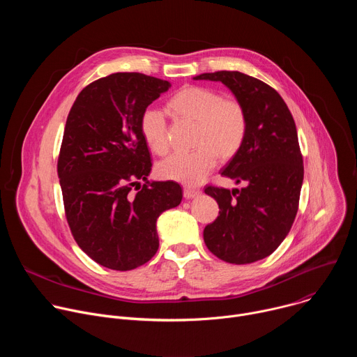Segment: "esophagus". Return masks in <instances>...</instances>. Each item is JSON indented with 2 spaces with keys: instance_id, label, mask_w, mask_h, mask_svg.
<instances>
[{
  "instance_id": "obj_1",
  "label": "esophagus",
  "mask_w": 357,
  "mask_h": 357,
  "mask_svg": "<svg viewBox=\"0 0 357 357\" xmlns=\"http://www.w3.org/2000/svg\"><path fill=\"white\" fill-rule=\"evenodd\" d=\"M199 190L197 189H190V188H185L183 189V196H185V199H193V197H196V196H199Z\"/></svg>"
}]
</instances>
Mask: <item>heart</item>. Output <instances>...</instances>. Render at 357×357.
<instances>
[{"instance_id":"b5f03b06","label":"heart","mask_w":357,"mask_h":357,"mask_svg":"<svg viewBox=\"0 0 357 357\" xmlns=\"http://www.w3.org/2000/svg\"><path fill=\"white\" fill-rule=\"evenodd\" d=\"M169 107L181 117L197 124L193 151H178L158 164L164 179L185 185H197L218 165L219 155L225 160L234 157L241 148L247 132V116L240 101L222 98L211 89L189 86L178 91ZM139 127L148 146L165 154L169 148L167 120L158 109L148 107L141 114Z\"/></svg>"}]
</instances>
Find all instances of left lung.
Instances as JSON below:
<instances>
[{"instance_id":"8db88e82","label":"left lung","mask_w":357,"mask_h":357,"mask_svg":"<svg viewBox=\"0 0 357 357\" xmlns=\"http://www.w3.org/2000/svg\"><path fill=\"white\" fill-rule=\"evenodd\" d=\"M193 79L223 83L247 116L244 142L222 171L244 186L205 189L220 212L203 230V238L226 263L259 261L282 243L298 211L303 165L294 119L282 97L256 77L222 70Z\"/></svg>"}]
</instances>
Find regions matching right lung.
I'll use <instances>...</instances> for the list:
<instances>
[{
  "label": "right lung",
  "instance_id": "1",
  "mask_svg": "<svg viewBox=\"0 0 357 357\" xmlns=\"http://www.w3.org/2000/svg\"><path fill=\"white\" fill-rule=\"evenodd\" d=\"M169 87L142 73H114L84 87L66 120L58 161L66 219L79 247L110 270L154 257L157 220L182 200L176 182L146 179L152 164L139 127Z\"/></svg>",
  "mask_w": 357,
  "mask_h": 357
}]
</instances>
